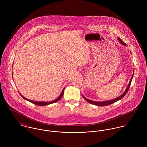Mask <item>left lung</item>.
<instances>
[{
	"label": "left lung",
	"mask_w": 147,
	"mask_h": 147,
	"mask_svg": "<svg viewBox=\"0 0 147 147\" xmlns=\"http://www.w3.org/2000/svg\"><path fill=\"white\" fill-rule=\"evenodd\" d=\"M118 40H119V42H121V43H122V44L123 45H126V43H125V42H123V41H122V40L121 38H118ZM134 74H133V75H134ZM133 75H132V78H131V80H130V81H129V84L128 85V86H127V88L125 92L121 96H119V97H117V98H115V99H114V100H110V101H104V102H96V101H91V100H88V99L86 98L83 96H83V97L84 98V99H85L88 102H89V103H90V104H93V105H97V106H106V105L112 104L115 102L116 101H118V100L122 99V98L126 95V93L128 92V89H129V86H130V85H131V82H132V78H133Z\"/></svg>",
	"instance_id": "8db88e82"
}]
</instances>
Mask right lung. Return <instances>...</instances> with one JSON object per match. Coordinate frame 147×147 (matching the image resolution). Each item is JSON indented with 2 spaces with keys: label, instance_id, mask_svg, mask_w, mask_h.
<instances>
[{
  "label": "right lung",
  "instance_id": "1",
  "mask_svg": "<svg viewBox=\"0 0 147 147\" xmlns=\"http://www.w3.org/2000/svg\"><path fill=\"white\" fill-rule=\"evenodd\" d=\"M64 89H63V90H62V92L61 95L59 96V97L58 98H57L56 100H54V101H53L49 102H38V101H32V100H28V99H27V98L24 97H23L22 96H21V97H22L24 100H27V101H29V102H32V103H33V104H34L39 105V106H45V105H49V104H53V103L57 102H58V101H59V100L62 98V97H63V93H64Z\"/></svg>",
  "mask_w": 147,
  "mask_h": 147
}]
</instances>
